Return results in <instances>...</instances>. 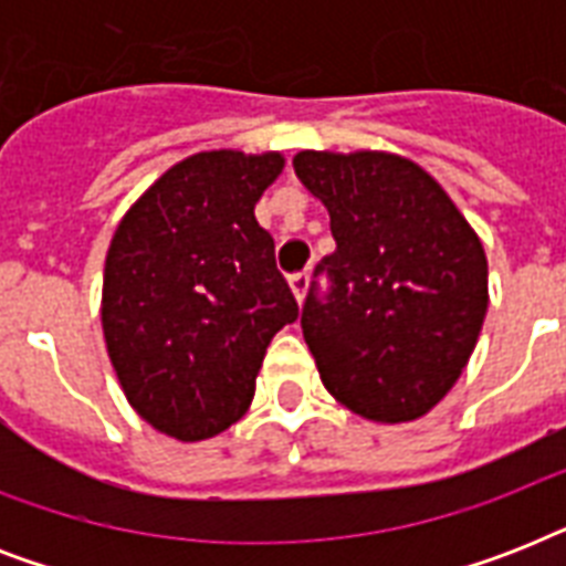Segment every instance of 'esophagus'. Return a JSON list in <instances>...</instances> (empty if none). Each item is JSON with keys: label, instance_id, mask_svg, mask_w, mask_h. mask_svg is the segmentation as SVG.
Segmentation results:
<instances>
[{"label": "esophagus", "instance_id": "esophagus-1", "mask_svg": "<svg viewBox=\"0 0 566 566\" xmlns=\"http://www.w3.org/2000/svg\"><path fill=\"white\" fill-rule=\"evenodd\" d=\"M308 284H311V275L308 273L291 275V291H293V296H296V302L305 300V293H308Z\"/></svg>", "mask_w": 566, "mask_h": 566}]
</instances>
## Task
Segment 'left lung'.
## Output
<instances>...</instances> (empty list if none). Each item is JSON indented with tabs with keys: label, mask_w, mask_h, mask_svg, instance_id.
<instances>
[{
	"label": "left lung",
	"mask_w": 566,
	"mask_h": 566,
	"mask_svg": "<svg viewBox=\"0 0 566 566\" xmlns=\"http://www.w3.org/2000/svg\"><path fill=\"white\" fill-rule=\"evenodd\" d=\"M326 205L337 249L317 273L302 335L337 402L373 422L420 420L452 390L488 314V258L449 193L402 155H293Z\"/></svg>",
	"instance_id": "left-lung-1"
}]
</instances>
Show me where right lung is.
Masks as SVG:
<instances>
[{
    "label": "right lung",
    "mask_w": 566,
    "mask_h": 566,
    "mask_svg": "<svg viewBox=\"0 0 566 566\" xmlns=\"http://www.w3.org/2000/svg\"><path fill=\"white\" fill-rule=\"evenodd\" d=\"M282 153L188 155L123 213L102 279V335L128 405L196 443L243 417L266 346L300 308L255 202Z\"/></svg>",
    "instance_id": "obj_1"
}]
</instances>
